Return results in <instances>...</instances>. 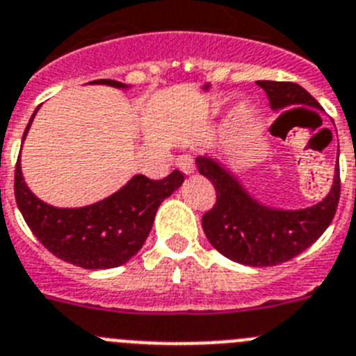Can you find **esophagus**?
I'll return each mask as SVG.
<instances>
[{
	"instance_id": "obj_1",
	"label": "esophagus",
	"mask_w": 356,
	"mask_h": 356,
	"mask_svg": "<svg viewBox=\"0 0 356 356\" xmlns=\"http://www.w3.org/2000/svg\"><path fill=\"white\" fill-rule=\"evenodd\" d=\"M175 165H177L179 170H181L182 174H186V175H190V174H193V172H195L193 158H191V156H188V154L179 156L177 161H175Z\"/></svg>"
}]
</instances>
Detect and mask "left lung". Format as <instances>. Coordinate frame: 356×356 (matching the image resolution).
Here are the masks:
<instances>
[{"label": "left lung", "instance_id": "left-lung-1", "mask_svg": "<svg viewBox=\"0 0 356 356\" xmlns=\"http://www.w3.org/2000/svg\"><path fill=\"white\" fill-rule=\"evenodd\" d=\"M273 110L305 104L321 110L319 102L291 81H257ZM198 172L213 182L216 204L202 216V229L211 245L239 264L277 266L291 261L309 248L328 229L341 197V175L335 166L330 193L316 206L298 211L268 207L255 200L220 161L197 158Z\"/></svg>", "mask_w": 356, "mask_h": 356}]
</instances>
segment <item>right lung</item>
<instances>
[{"label":"right lung","mask_w":356,"mask_h":356,"mask_svg":"<svg viewBox=\"0 0 356 356\" xmlns=\"http://www.w3.org/2000/svg\"><path fill=\"white\" fill-rule=\"evenodd\" d=\"M97 85L127 88L115 79H97ZM38 110V108H37ZM35 110V113H37ZM31 115L22 142L33 122ZM184 181L182 172L152 181L134 175L117 193L92 206L63 209L35 197L22 179L21 159L15 165V202L24 222L51 254L85 270L117 268L138 254L149 236L158 207Z\"/></svg>","instance_id":"1"}]
</instances>
